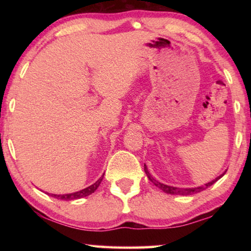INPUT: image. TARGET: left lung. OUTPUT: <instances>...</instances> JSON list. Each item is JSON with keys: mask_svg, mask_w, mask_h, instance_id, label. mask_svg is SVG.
Listing matches in <instances>:
<instances>
[{"mask_svg": "<svg viewBox=\"0 0 251 251\" xmlns=\"http://www.w3.org/2000/svg\"><path fill=\"white\" fill-rule=\"evenodd\" d=\"M144 171H145L146 175H147V177H148V179H150L156 187H158V188H159L160 190H163L164 193L171 194V195H179V196H190V195H194V194H197V193L202 192V190H205L206 188H208V187H210L212 184H215V182L217 181L218 179H220V178H222V177L225 175V173H226V172L223 173L222 175H219L218 177H216L214 180L206 182L205 185L197 186V187H192V188H189V187H188V188H180V187L168 186V185L163 184V182L157 181V180L155 179V178L151 175L150 172H148L146 165H144Z\"/></svg>", "mask_w": 251, "mask_h": 251, "instance_id": "left-lung-1", "label": "left lung"}]
</instances>
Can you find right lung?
Segmentation results:
<instances>
[{
    "mask_svg": "<svg viewBox=\"0 0 251 251\" xmlns=\"http://www.w3.org/2000/svg\"><path fill=\"white\" fill-rule=\"evenodd\" d=\"M103 177H104V174H103V176H101L99 180L94 182V184L86 187V188H84L82 190H79V192H75V193H72V194H64V195H55V194H52V195H50V196L57 198V199H61V201H75V199H79V198L90 196L91 194L94 193L95 190L99 188L100 184L101 182V180H103Z\"/></svg>",
    "mask_w": 251,
    "mask_h": 251,
    "instance_id": "add662e5",
    "label": "right lung"
}]
</instances>
